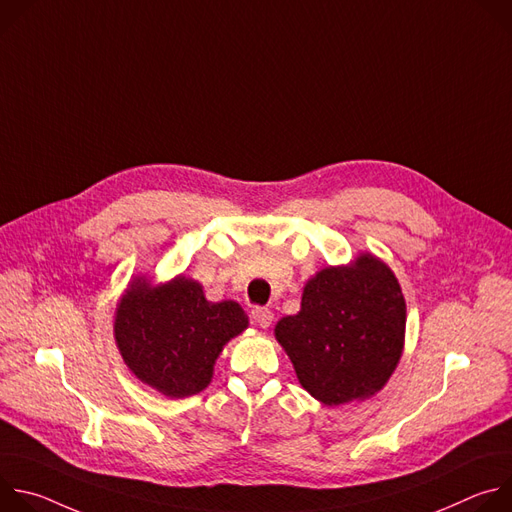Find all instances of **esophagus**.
<instances>
[{"label":"esophagus","mask_w":512,"mask_h":512,"mask_svg":"<svg viewBox=\"0 0 512 512\" xmlns=\"http://www.w3.org/2000/svg\"><path fill=\"white\" fill-rule=\"evenodd\" d=\"M251 320L259 326V328H269L271 326V320H273V314L269 308H253L251 310Z\"/></svg>","instance_id":"34e87169"}]
</instances>
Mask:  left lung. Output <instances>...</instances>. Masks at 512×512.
<instances>
[{
    "instance_id": "1",
    "label": "left lung",
    "mask_w": 512,
    "mask_h": 512,
    "mask_svg": "<svg viewBox=\"0 0 512 512\" xmlns=\"http://www.w3.org/2000/svg\"><path fill=\"white\" fill-rule=\"evenodd\" d=\"M302 387L324 405L375 395L395 371L405 300L393 271L373 255L312 277L302 310L275 326Z\"/></svg>"
}]
</instances>
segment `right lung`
<instances>
[{
	"mask_svg": "<svg viewBox=\"0 0 512 512\" xmlns=\"http://www.w3.org/2000/svg\"><path fill=\"white\" fill-rule=\"evenodd\" d=\"M247 324L237 302H208L192 279L162 287L137 279L119 302L115 340L137 379L180 399L210 383L216 356Z\"/></svg>",
	"mask_w": 512,
	"mask_h": 512,
	"instance_id": "add662e5",
	"label": "right lung"
}]
</instances>
